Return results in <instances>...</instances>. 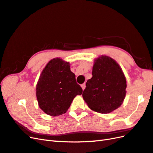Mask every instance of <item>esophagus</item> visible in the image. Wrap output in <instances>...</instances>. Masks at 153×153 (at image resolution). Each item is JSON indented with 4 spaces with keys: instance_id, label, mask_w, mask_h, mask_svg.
I'll use <instances>...</instances> for the list:
<instances>
[{
    "instance_id": "obj_1",
    "label": "esophagus",
    "mask_w": 153,
    "mask_h": 153,
    "mask_svg": "<svg viewBox=\"0 0 153 153\" xmlns=\"http://www.w3.org/2000/svg\"><path fill=\"white\" fill-rule=\"evenodd\" d=\"M81 87L82 89H83V90H85V87H86V85H85V83H84V84H82V85H81Z\"/></svg>"
}]
</instances>
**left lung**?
<instances>
[{
    "label": "left lung",
    "mask_w": 153,
    "mask_h": 153,
    "mask_svg": "<svg viewBox=\"0 0 153 153\" xmlns=\"http://www.w3.org/2000/svg\"><path fill=\"white\" fill-rule=\"evenodd\" d=\"M92 74L82 94L88 107L101 114L119 108L126 95L127 81L118 63L102 55L94 59Z\"/></svg>",
    "instance_id": "left-lung-1"
}]
</instances>
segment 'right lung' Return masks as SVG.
<instances>
[{
	"label": "right lung",
	"mask_w": 153,
	"mask_h": 153,
	"mask_svg": "<svg viewBox=\"0 0 153 153\" xmlns=\"http://www.w3.org/2000/svg\"><path fill=\"white\" fill-rule=\"evenodd\" d=\"M36 91L39 107L51 116L65 114L74 97L83 92L70 62L59 57L51 59L42 70Z\"/></svg>",
	"instance_id": "1"
}]
</instances>
